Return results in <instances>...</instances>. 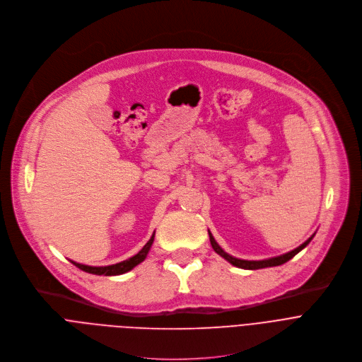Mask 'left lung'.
<instances>
[{"mask_svg": "<svg viewBox=\"0 0 362 362\" xmlns=\"http://www.w3.org/2000/svg\"><path fill=\"white\" fill-rule=\"evenodd\" d=\"M208 235H209V241H211V245L214 248V251L221 255L224 259H227L230 264H233L234 267H238V268H243V269H259V268H267V267H276V265H281V264H285L286 261H290L293 257H296L300 251H303L310 243L311 240L314 238L315 233L305 241L303 243L300 247H297L296 250L290 251V252H285L282 255H278V257H272V258H267V259H259V261H248V259H240V258H235L233 255H230L228 252H226L220 245L218 243L215 241V238L212 237V234L209 233L208 230Z\"/></svg>", "mask_w": 362, "mask_h": 362, "instance_id": "8db88e82", "label": "left lung"}]
</instances>
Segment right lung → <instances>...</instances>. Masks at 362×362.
<instances>
[{
	"label": "right lung",
	"instance_id": "1",
	"mask_svg": "<svg viewBox=\"0 0 362 362\" xmlns=\"http://www.w3.org/2000/svg\"><path fill=\"white\" fill-rule=\"evenodd\" d=\"M154 237H156V233L151 235L150 241L142 247V250L135 254L134 257L125 259V261H121V262H117V264H112V265H105V267H91V265H84V264H80V262H76V261H71L72 264H74L76 267H78L80 269L88 272V274H94V275H107V276H111V275H121V274H125L128 271H131L132 268H135L138 264H141L144 259L147 258L150 250H151V245L154 243Z\"/></svg>",
	"mask_w": 362,
	"mask_h": 362
}]
</instances>
